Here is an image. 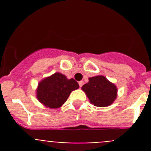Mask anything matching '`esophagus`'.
Wrapping results in <instances>:
<instances>
[{
	"label": "esophagus",
	"instance_id": "34e87169",
	"mask_svg": "<svg viewBox=\"0 0 151 151\" xmlns=\"http://www.w3.org/2000/svg\"><path fill=\"white\" fill-rule=\"evenodd\" d=\"M78 84H79L80 87H82V85H84V82L83 81H80V82H78Z\"/></svg>",
	"mask_w": 151,
	"mask_h": 151
}]
</instances>
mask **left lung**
Returning <instances> with one entry per match:
<instances>
[{"label":"left lung","mask_w":151,"mask_h":151,"mask_svg":"<svg viewBox=\"0 0 151 151\" xmlns=\"http://www.w3.org/2000/svg\"><path fill=\"white\" fill-rule=\"evenodd\" d=\"M90 102L96 106L105 107L112 104L117 95V88L103 76L89 78V82L82 88Z\"/></svg>","instance_id":"8db88e82"}]
</instances>
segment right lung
I'll use <instances>...</instances> for the list:
<instances>
[{"instance_id": "1", "label": "right lung", "mask_w": 151, "mask_h": 151, "mask_svg": "<svg viewBox=\"0 0 151 151\" xmlns=\"http://www.w3.org/2000/svg\"><path fill=\"white\" fill-rule=\"evenodd\" d=\"M78 87L76 80L67 79L64 75L56 73L39 82L37 97L47 107L58 108L66 102L70 93Z\"/></svg>"}]
</instances>
